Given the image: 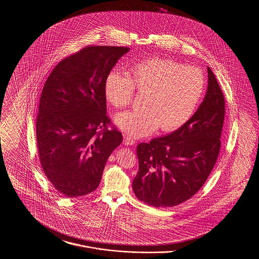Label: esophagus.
<instances>
[{
	"label": "esophagus",
	"instance_id": "34e87169",
	"mask_svg": "<svg viewBox=\"0 0 259 259\" xmlns=\"http://www.w3.org/2000/svg\"><path fill=\"white\" fill-rule=\"evenodd\" d=\"M123 144L125 146H133V145H135L136 141L133 138H131L129 136H125L124 137Z\"/></svg>",
	"mask_w": 259,
	"mask_h": 259
}]
</instances>
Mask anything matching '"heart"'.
<instances>
[{"label": "heart", "mask_w": 259, "mask_h": 259, "mask_svg": "<svg viewBox=\"0 0 259 259\" xmlns=\"http://www.w3.org/2000/svg\"><path fill=\"white\" fill-rule=\"evenodd\" d=\"M206 80L194 66L151 58L133 65L126 74L112 71L105 81V95L113 107L127 108L135 91L144 95L141 111H125L115 116L116 125L131 137L172 132L194 114L203 98Z\"/></svg>", "instance_id": "b5f03b06"}]
</instances>
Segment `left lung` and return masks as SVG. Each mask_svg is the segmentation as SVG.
<instances>
[{
	"instance_id": "8db88e82",
	"label": "left lung",
	"mask_w": 259,
	"mask_h": 259,
	"mask_svg": "<svg viewBox=\"0 0 259 259\" xmlns=\"http://www.w3.org/2000/svg\"><path fill=\"white\" fill-rule=\"evenodd\" d=\"M209 85L191 118L172 134L137 147L139 172L133 190L155 208L180 205L205 184L221 150L225 114L222 88L208 67Z\"/></svg>"
}]
</instances>
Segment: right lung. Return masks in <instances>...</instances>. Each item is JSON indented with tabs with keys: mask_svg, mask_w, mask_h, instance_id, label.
Instances as JSON below:
<instances>
[{
	"mask_svg": "<svg viewBox=\"0 0 259 259\" xmlns=\"http://www.w3.org/2000/svg\"><path fill=\"white\" fill-rule=\"evenodd\" d=\"M125 47L88 46L59 62L39 99L38 158L50 184L66 197L94 191L111 152L123 140L107 114L105 81Z\"/></svg>",
	"mask_w": 259,
	"mask_h": 259,
	"instance_id": "1",
	"label": "right lung"
}]
</instances>
